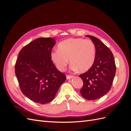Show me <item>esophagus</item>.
<instances>
[{"mask_svg": "<svg viewBox=\"0 0 131 131\" xmlns=\"http://www.w3.org/2000/svg\"><path fill=\"white\" fill-rule=\"evenodd\" d=\"M66 78H67V80H70V79L73 78L74 76H73V75H67Z\"/></svg>", "mask_w": 131, "mask_h": 131, "instance_id": "1", "label": "esophagus"}]
</instances>
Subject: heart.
<instances>
[{"instance_id":"obj_1","label":"heart","mask_w":131,"mask_h":131,"mask_svg":"<svg viewBox=\"0 0 131 131\" xmlns=\"http://www.w3.org/2000/svg\"><path fill=\"white\" fill-rule=\"evenodd\" d=\"M50 57L59 71L64 70L69 59L71 69L84 73L93 64L96 57V47L93 41L89 39L69 38L59 42L58 50L52 51Z\"/></svg>"}]
</instances>
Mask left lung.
I'll use <instances>...</instances> for the list:
<instances>
[{
  "mask_svg": "<svg viewBox=\"0 0 131 131\" xmlns=\"http://www.w3.org/2000/svg\"><path fill=\"white\" fill-rule=\"evenodd\" d=\"M96 47V57L92 67L79 75L83 81L80 90L82 96L88 100H95L108 93L112 86L116 66L112 51L103 42L92 35H86Z\"/></svg>",
  "mask_w": 131,
  "mask_h": 131,
  "instance_id": "1",
  "label": "left lung"
}]
</instances>
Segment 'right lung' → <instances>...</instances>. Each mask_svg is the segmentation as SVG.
Wrapping results in <instances>:
<instances>
[{"label": "right lung", "mask_w": 131, "mask_h": 131, "mask_svg": "<svg viewBox=\"0 0 131 131\" xmlns=\"http://www.w3.org/2000/svg\"><path fill=\"white\" fill-rule=\"evenodd\" d=\"M55 41L51 38L35 39L19 51L16 62L15 74L22 92L39 104L52 101L66 79L51 59Z\"/></svg>", "instance_id": "obj_1"}]
</instances>
